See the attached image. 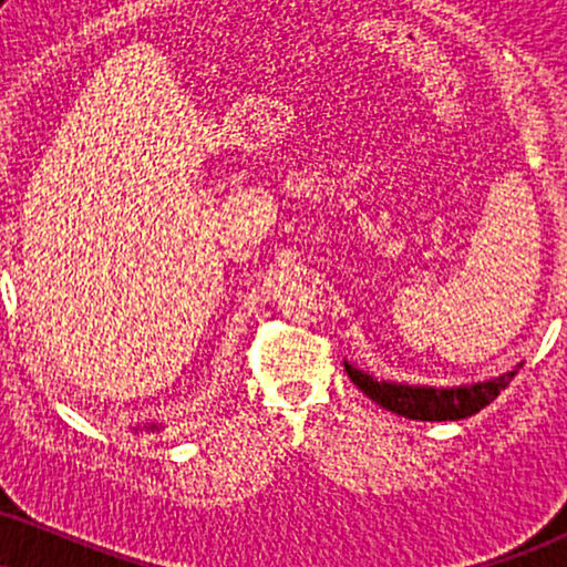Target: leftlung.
I'll return each instance as SVG.
<instances>
[{
    "label": "left lung",
    "instance_id": "1",
    "mask_svg": "<svg viewBox=\"0 0 567 567\" xmlns=\"http://www.w3.org/2000/svg\"><path fill=\"white\" fill-rule=\"evenodd\" d=\"M523 362L513 370L494 375V379L460 383V386H429V383H400L389 379H375L368 370L344 360V370L354 386L381 408L396 415L410 417V421H463V417L476 415L499 396V391L518 375Z\"/></svg>",
    "mask_w": 567,
    "mask_h": 567
}]
</instances>
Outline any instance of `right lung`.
<instances>
[{
	"mask_svg": "<svg viewBox=\"0 0 567 567\" xmlns=\"http://www.w3.org/2000/svg\"><path fill=\"white\" fill-rule=\"evenodd\" d=\"M165 429V423H155V421H152V423H144V425H134V429H131V431H150V433H157V431H163Z\"/></svg>",
	"mask_w": 567,
	"mask_h": 567,
	"instance_id": "obj_1",
	"label": "right lung"
}]
</instances>
